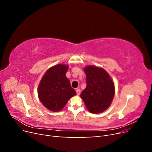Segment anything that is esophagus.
Returning <instances> with one entry per match:
<instances>
[{
  "instance_id": "obj_1",
  "label": "esophagus",
  "mask_w": 152,
  "mask_h": 152,
  "mask_svg": "<svg viewBox=\"0 0 152 152\" xmlns=\"http://www.w3.org/2000/svg\"><path fill=\"white\" fill-rule=\"evenodd\" d=\"M76 93H77V95H80V90L79 89H76Z\"/></svg>"
}]
</instances>
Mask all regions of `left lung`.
<instances>
[{"label": "left lung", "instance_id": "1", "mask_svg": "<svg viewBox=\"0 0 152 152\" xmlns=\"http://www.w3.org/2000/svg\"><path fill=\"white\" fill-rule=\"evenodd\" d=\"M86 74V87L80 94L91 113H99L111 104L115 87L111 78L104 69L94 66L84 68Z\"/></svg>", "mask_w": 152, "mask_h": 152}]
</instances>
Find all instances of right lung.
Here are the masks:
<instances>
[{"instance_id": "right-lung-1", "label": "right lung", "mask_w": 152, "mask_h": 152, "mask_svg": "<svg viewBox=\"0 0 152 152\" xmlns=\"http://www.w3.org/2000/svg\"><path fill=\"white\" fill-rule=\"evenodd\" d=\"M68 66H54L45 72L38 87L39 99L45 108L53 112L61 110L72 96L76 94L66 77Z\"/></svg>"}]
</instances>
